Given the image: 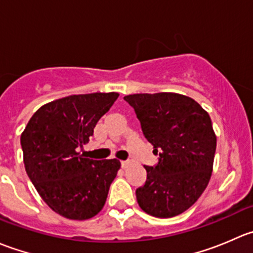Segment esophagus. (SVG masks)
Masks as SVG:
<instances>
[{
  "mask_svg": "<svg viewBox=\"0 0 253 253\" xmlns=\"http://www.w3.org/2000/svg\"><path fill=\"white\" fill-rule=\"evenodd\" d=\"M129 165H131V162H129V160H122L121 162V167L124 168V169H127Z\"/></svg>",
  "mask_w": 253,
  "mask_h": 253,
  "instance_id": "obj_1",
  "label": "esophagus"
}]
</instances>
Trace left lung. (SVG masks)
Here are the masks:
<instances>
[{
    "instance_id": "8db88e82",
    "label": "left lung",
    "mask_w": 253,
    "mask_h": 253,
    "mask_svg": "<svg viewBox=\"0 0 253 253\" xmlns=\"http://www.w3.org/2000/svg\"><path fill=\"white\" fill-rule=\"evenodd\" d=\"M124 99L159 152L157 167H144L147 181L137 188V202L157 218L178 215L195 205L211 180L216 136L209 114L177 93L131 94Z\"/></svg>"
}]
</instances>
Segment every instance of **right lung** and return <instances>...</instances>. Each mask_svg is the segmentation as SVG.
Wrapping results in <instances>:
<instances>
[{"mask_svg":"<svg viewBox=\"0 0 253 253\" xmlns=\"http://www.w3.org/2000/svg\"><path fill=\"white\" fill-rule=\"evenodd\" d=\"M120 94L91 93L50 101L30 117L20 136L25 171L55 213L86 220L103 209L121 168L117 159L93 160L78 152Z\"/></svg>","mask_w":253,"mask_h":253,"instance_id":"obj_1","label":"right lung"}]
</instances>
